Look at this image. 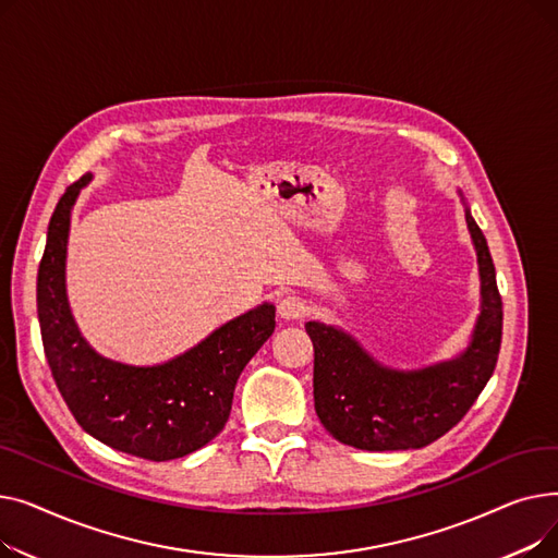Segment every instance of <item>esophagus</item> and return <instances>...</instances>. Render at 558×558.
<instances>
[{"instance_id":"34e87169","label":"esophagus","mask_w":558,"mask_h":558,"mask_svg":"<svg viewBox=\"0 0 558 558\" xmlns=\"http://www.w3.org/2000/svg\"><path fill=\"white\" fill-rule=\"evenodd\" d=\"M303 314H305V305H303V301L296 299V296H287V299H282V301L278 303V316H280L282 320H296V318H301Z\"/></svg>"}]
</instances>
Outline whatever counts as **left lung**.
<instances>
[{
	"label": "left lung",
	"instance_id": "obj_1",
	"mask_svg": "<svg viewBox=\"0 0 558 558\" xmlns=\"http://www.w3.org/2000/svg\"><path fill=\"white\" fill-rule=\"evenodd\" d=\"M465 223L480 267V316L471 343L457 357L400 371L379 364L337 326L305 324L314 343V409L337 441L368 452L429 446L465 416L486 387L500 353L502 299L486 238L468 205Z\"/></svg>",
	"mask_w": 558,
	"mask_h": 558
}]
</instances>
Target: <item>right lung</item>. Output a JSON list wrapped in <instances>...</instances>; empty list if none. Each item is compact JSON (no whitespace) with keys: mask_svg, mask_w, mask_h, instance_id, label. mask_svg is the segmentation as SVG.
<instances>
[{"mask_svg":"<svg viewBox=\"0 0 558 558\" xmlns=\"http://www.w3.org/2000/svg\"><path fill=\"white\" fill-rule=\"evenodd\" d=\"M85 173L58 201L38 269V320L56 387L97 441L149 461L185 457L223 429L244 366L274 335L276 307L262 303L162 364L108 360L85 341L70 310L65 259L72 208Z\"/></svg>","mask_w":558,"mask_h":558,"instance_id":"1","label":"right lung"}]
</instances>
